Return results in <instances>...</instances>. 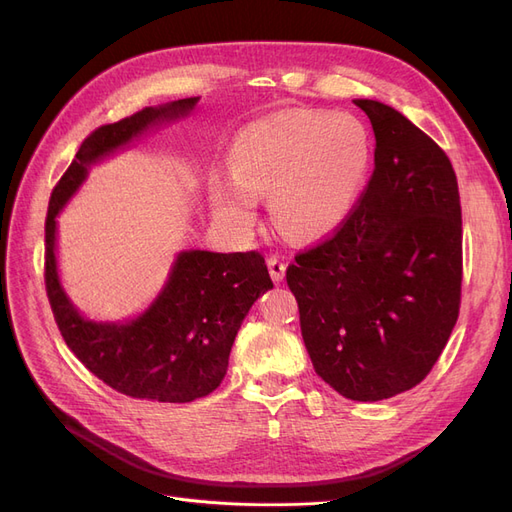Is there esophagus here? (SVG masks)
Here are the masks:
<instances>
[{"label":"esophagus","instance_id":"esophagus-1","mask_svg":"<svg viewBox=\"0 0 512 512\" xmlns=\"http://www.w3.org/2000/svg\"><path fill=\"white\" fill-rule=\"evenodd\" d=\"M267 265H269V273H271V277H273V282L280 284V282L284 280V275H286L284 260H282L280 256H271V258L267 260Z\"/></svg>","mask_w":512,"mask_h":512}]
</instances>
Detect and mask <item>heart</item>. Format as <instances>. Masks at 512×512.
I'll list each match as a JSON object with an SVG mask.
<instances>
[{
	"label": "heart",
	"mask_w": 512,
	"mask_h": 512,
	"mask_svg": "<svg viewBox=\"0 0 512 512\" xmlns=\"http://www.w3.org/2000/svg\"><path fill=\"white\" fill-rule=\"evenodd\" d=\"M230 175L211 177V211L245 235L256 198L269 196L273 224L286 237L316 241L342 226L374 166V136L354 113L284 111L256 119L230 145Z\"/></svg>",
	"instance_id": "obj_1"
}]
</instances>
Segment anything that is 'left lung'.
<instances>
[{
	"label": "left lung",
	"mask_w": 512,
	"mask_h": 512,
	"mask_svg": "<svg viewBox=\"0 0 512 512\" xmlns=\"http://www.w3.org/2000/svg\"><path fill=\"white\" fill-rule=\"evenodd\" d=\"M376 136L374 175L335 235L286 282L316 374L354 401L410 391L459 316L461 205L446 153L378 100H354Z\"/></svg>",
	"instance_id": "1"
}]
</instances>
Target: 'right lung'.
Segmentation results:
<instances>
[{
	"instance_id": "obj_1",
	"label": "right lung",
	"mask_w": 512,
	"mask_h": 512,
	"mask_svg": "<svg viewBox=\"0 0 512 512\" xmlns=\"http://www.w3.org/2000/svg\"><path fill=\"white\" fill-rule=\"evenodd\" d=\"M198 100L147 106L91 132L53 190L44 226L46 294L68 348L115 391L164 404H188L218 389L243 318L273 288L265 258L258 252L183 250L145 312L128 320H91L61 284L57 218L91 166L132 147L147 132L188 117Z\"/></svg>"
}]
</instances>
